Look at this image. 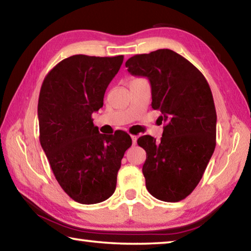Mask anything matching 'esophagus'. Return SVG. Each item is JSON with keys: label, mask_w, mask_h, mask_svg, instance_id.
<instances>
[{"label": "esophagus", "mask_w": 251, "mask_h": 251, "mask_svg": "<svg viewBox=\"0 0 251 251\" xmlns=\"http://www.w3.org/2000/svg\"><path fill=\"white\" fill-rule=\"evenodd\" d=\"M130 137H131V142H133V145H136V143H137V137L134 135H131Z\"/></svg>", "instance_id": "34e87169"}]
</instances>
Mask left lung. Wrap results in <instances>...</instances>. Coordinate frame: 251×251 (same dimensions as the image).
<instances>
[{
  "mask_svg": "<svg viewBox=\"0 0 251 251\" xmlns=\"http://www.w3.org/2000/svg\"><path fill=\"white\" fill-rule=\"evenodd\" d=\"M131 75L145 76L151 86V107L164 123L160 141L138 138L146 151L143 174L155 198L175 202L196 188L216 147L217 115L205 76L172 50H157L127 59Z\"/></svg>",
  "mask_w": 251,
  "mask_h": 251,
  "instance_id": "1",
  "label": "left lung"
}]
</instances>
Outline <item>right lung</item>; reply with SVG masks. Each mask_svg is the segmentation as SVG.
<instances>
[{"instance_id": "right-lung-1", "label": "right lung", "mask_w": 251, "mask_h": 251, "mask_svg": "<svg viewBox=\"0 0 251 251\" xmlns=\"http://www.w3.org/2000/svg\"><path fill=\"white\" fill-rule=\"evenodd\" d=\"M124 56L73 55L49 72L42 84L37 115L40 142L63 190L84 205L106 201L115 192L122 158L131 145L125 131L100 134L92 114Z\"/></svg>"}]
</instances>
